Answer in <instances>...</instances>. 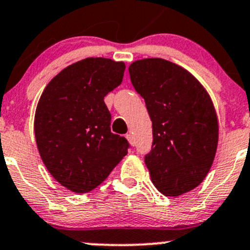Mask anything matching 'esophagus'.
I'll list each match as a JSON object with an SVG mask.
<instances>
[{"instance_id": "esophagus-1", "label": "esophagus", "mask_w": 250, "mask_h": 250, "mask_svg": "<svg viewBox=\"0 0 250 250\" xmlns=\"http://www.w3.org/2000/svg\"><path fill=\"white\" fill-rule=\"evenodd\" d=\"M125 138H127L128 141H129V144L131 145V146H134V145H135V140H134V136L131 135V134H127V135H125Z\"/></svg>"}]
</instances>
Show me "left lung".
<instances>
[{
	"label": "left lung",
	"instance_id": "left-lung-1",
	"mask_svg": "<svg viewBox=\"0 0 250 250\" xmlns=\"http://www.w3.org/2000/svg\"><path fill=\"white\" fill-rule=\"evenodd\" d=\"M131 84L152 120V149L145 164L155 188L177 197L209 173L218 142V121L207 90L188 71L160 58L134 62Z\"/></svg>",
	"mask_w": 250,
	"mask_h": 250
}]
</instances>
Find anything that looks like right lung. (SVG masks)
Instances as JSON below:
<instances>
[{
  "label": "right lung",
  "mask_w": 250,
  "mask_h": 250,
  "mask_svg": "<svg viewBox=\"0 0 250 250\" xmlns=\"http://www.w3.org/2000/svg\"><path fill=\"white\" fill-rule=\"evenodd\" d=\"M125 65L86 58L58 73L35 111L38 149L52 177L76 193L101 185L128 153L129 142L111 133L104 97L122 83Z\"/></svg>",
  "instance_id": "add662e5"
}]
</instances>
